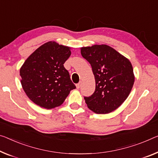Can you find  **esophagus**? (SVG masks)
I'll return each mask as SVG.
<instances>
[{
  "instance_id": "34e87169",
  "label": "esophagus",
  "mask_w": 158,
  "mask_h": 158,
  "mask_svg": "<svg viewBox=\"0 0 158 158\" xmlns=\"http://www.w3.org/2000/svg\"><path fill=\"white\" fill-rule=\"evenodd\" d=\"M81 85H82V83H81V82H79V83H77V84H76V87H77V89H79L80 87H81Z\"/></svg>"
}]
</instances>
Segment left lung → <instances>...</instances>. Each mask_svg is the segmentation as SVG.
Masks as SVG:
<instances>
[{"label": "left lung", "mask_w": 158, "mask_h": 158, "mask_svg": "<svg viewBox=\"0 0 158 158\" xmlns=\"http://www.w3.org/2000/svg\"><path fill=\"white\" fill-rule=\"evenodd\" d=\"M82 56L91 65L95 78V90L84 97L89 110L108 114L116 110L131 91L134 75L129 60L107 45L81 48Z\"/></svg>", "instance_id": "left-lung-1"}]
</instances>
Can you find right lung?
<instances>
[{"instance_id": "add662e5", "label": "right lung", "mask_w": 158, "mask_h": 158, "mask_svg": "<svg viewBox=\"0 0 158 158\" xmlns=\"http://www.w3.org/2000/svg\"><path fill=\"white\" fill-rule=\"evenodd\" d=\"M71 54L69 47L48 42L27 59L20 71L21 84L34 103L48 110L56 107L76 88L64 66Z\"/></svg>"}]
</instances>
